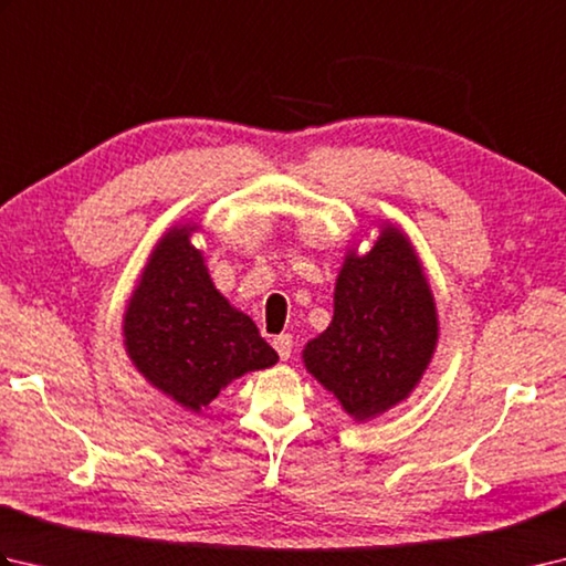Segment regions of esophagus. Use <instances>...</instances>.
<instances>
[{"mask_svg":"<svg viewBox=\"0 0 566 566\" xmlns=\"http://www.w3.org/2000/svg\"><path fill=\"white\" fill-rule=\"evenodd\" d=\"M272 345H274V350L280 353V357H282V359H290V357H292V350H294V338H292L290 333L276 335V338L272 340Z\"/></svg>","mask_w":566,"mask_h":566,"instance_id":"esophagus-1","label":"esophagus"}]
</instances>
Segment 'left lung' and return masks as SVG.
I'll return each instance as SVG.
<instances>
[{
  "label": "left lung",
  "mask_w": 566,
  "mask_h": 566,
  "mask_svg": "<svg viewBox=\"0 0 566 566\" xmlns=\"http://www.w3.org/2000/svg\"><path fill=\"white\" fill-rule=\"evenodd\" d=\"M367 252L345 248L333 292V321L302 359L355 423L403 403L438 350L440 321L426 268L399 223L379 221Z\"/></svg>",
  "instance_id": "8db88e82"
}]
</instances>
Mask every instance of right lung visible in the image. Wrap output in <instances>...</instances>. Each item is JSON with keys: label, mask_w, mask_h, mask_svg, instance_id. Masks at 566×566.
<instances>
[{"label": "right lung", "mask_w": 566, "mask_h": 566, "mask_svg": "<svg viewBox=\"0 0 566 566\" xmlns=\"http://www.w3.org/2000/svg\"><path fill=\"white\" fill-rule=\"evenodd\" d=\"M199 221H177L158 238L130 292L122 335L130 365L153 389L191 413L248 371L276 365L258 326L216 290Z\"/></svg>", "instance_id": "obj_1"}]
</instances>
